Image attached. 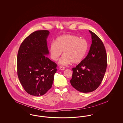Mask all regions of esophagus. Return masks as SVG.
Returning <instances> with one entry per match:
<instances>
[{
  "label": "esophagus",
  "instance_id": "esophagus-1",
  "mask_svg": "<svg viewBox=\"0 0 123 123\" xmlns=\"http://www.w3.org/2000/svg\"><path fill=\"white\" fill-rule=\"evenodd\" d=\"M59 69L60 70H64L65 69V68L64 67H63V66H59Z\"/></svg>",
  "mask_w": 123,
  "mask_h": 123
}]
</instances>
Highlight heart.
Here are the masks:
<instances>
[{
    "instance_id": "obj_1",
    "label": "heart",
    "mask_w": 123,
    "mask_h": 123,
    "mask_svg": "<svg viewBox=\"0 0 123 123\" xmlns=\"http://www.w3.org/2000/svg\"><path fill=\"white\" fill-rule=\"evenodd\" d=\"M88 48V43L84 39L76 35H65L58 37L55 43L49 46V53L51 59L57 61L63 51V55L59 61V64L67 65L71 62L77 64L82 61Z\"/></svg>"
}]
</instances>
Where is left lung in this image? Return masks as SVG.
I'll use <instances>...</instances> for the list:
<instances>
[{"instance_id": "obj_1", "label": "left lung", "mask_w": 123, "mask_h": 123, "mask_svg": "<svg viewBox=\"0 0 123 123\" xmlns=\"http://www.w3.org/2000/svg\"><path fill=\"white\" fill-rule=\"evenodd\" d=\"M92 44L86 57L73 68L71 85L77 90L89 93L96 89L102 82L107 67L104 45L99 37L89 30Z\"/></svg>"}]
</instances>
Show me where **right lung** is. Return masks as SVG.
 <instances>
[{
    "mask_svg": "<svg viewBox=\"0 0 123 123\" xmlns=\"http://www.w3.org/2000/svg\"><path fill=\"white\" fill-rule=\"evenodd\" d=\"M48 30H38L25 39L17 58L18 75L24 90L34 96L44 95L51 88L57 64L48 59Z\"/></svg>",
    "mask_w": 123,
    "mask_h": 123,
    "instance_id": "1",
    "label": "right lung"
}]
</instances>
